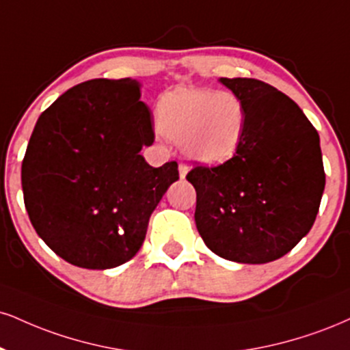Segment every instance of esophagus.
<instances>
[{"label": "esophagus", "instance_id": "esophagus-1", "mask_svg": "<svg viewBox=\"0 0 350 350\" xmlns=\"http://www.w3.org/2000/svg\"><path fill=\"white\" fill-rule=\"evenodd\" d=\"M187 171H189L187 164H186V163H179V176H180V179H184V178H186Z\"/></svg>", "mask_w": 350, "mask_h": 350}]
</instances>
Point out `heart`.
<instances>
[{
	"label": "heart",
	"instance_id": "obj_1",
	"mask_svg": "<svg viewBox=\"0 0 350 350\" xmlns=\"http://www.w3.org/2000/svg\"><path fill=\"white\" fill-rule=\"evenodd\" d=\"M247 111L230 90L183 88L158 104V127L164 137L183 143L187 157L204 163L230 158L241 145Z\"/></svg>",
	"mask_w": 350,
	"mask_h": 350
}]
</instances>
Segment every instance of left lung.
<instances>
[{
	"mask_svg": "<svg viewBox=\"0 0 350 350\" xmlns=\"http://www.w3.org/2000/svg\"><path fill=\"white\" fill-rule=\"evenodd\" d=\"M241 96V145L217 166L197 164L196 225L210 251L241 264L287 254L317 220L326 184L319 135L297 103L254 78H220Z\"/></svg>",
	"mask_w": 350,
	"mask_h": 350,
	"instance_id": "obj_1",
	"label": "left lung"
}]
</instances>
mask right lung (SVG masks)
<instances>
[{
  "mask_svg": "<svg viewBox=\"0 0 350 350\" xmlns=\"http://www.w3.org/2000/svg\"><path fill=\"white\" fill-rule=\"evenodd\" d=\"M151 112L130 78L91 79L40 113L23 159L24 205L55 254L111 269L137 254L150 215L179 179L178 163L153 167Z\"/></svg>",
  "mask_w": 350,
  "mask_h": 350,
  "instance_id": "right-lung-1",
  "label": "right lung"
}]
</instances>
